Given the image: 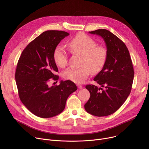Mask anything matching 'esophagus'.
<instances>
[{
    "instance_id": "34e87169",
    "label": "esophagus",
    "mask_w": 149,
    "mask_h": 149,
    "mask_svg": "<svg viewBox=\"0 0 149 149\" xmlns=\"http://www.w3.org/2000/svg\"><path fill=\"white\" fill-rule=\"evenodd\" d=\"M77 87H78V88L80 89H81L83 88L82 85H80V84H77Z\"/></svg>"
}]
</instances>
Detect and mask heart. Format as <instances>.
I'll list each match as a JSON object with an SVG mask.
<instances>
[{
    "mask_svg": "<svg viewBox=\"0 0 149 149\" xmlns=\"http://www.w3.org/2000/svg\"><path fill=\"white\" fill-rule=\"evenodd\" d=\"M69 51L72 54L82 56L81 67L69 68L63 75L66 80L76 83H82L92 73L95 74L103 69L107 57V49L103 46H97L93 39L84 33H79L68 43ZM56 65L64 68L68 63V54L63 47L57 46L53 52Z\"/></svg>",
    "mask_w": 149,
    "mask_h": 149,
    "instance_id": "b5f03b06",
    "label": "heart"
}]
</instances>
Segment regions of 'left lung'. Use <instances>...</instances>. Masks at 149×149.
I'll return each mask as SVG.
<instances>
[{"mask_svg":"<svg viewBox=\"0 0 149 149\" xmlns=\"http://www.w3.org/2000/svg\"><path fill=\"white\" fill-rule=\"evenodd\" d=\"M89 33L103 38L107 57L104 67L93 79L101 88L93 84L86 86L91 96L84 109L93 115L104 116L116 112L127 98L132 89L134 70L127 46L118 37L104 29Z\"/></svg>","mask_w":149,"mask_h":149,"instance_id":"obj_1","label":"left lung"}]
</instances>
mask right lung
Here are the masks:
<instances>
[{
	"label": "right lung",
	"instance_id": "add662e5",
	"mask_svg": "<svg viewBox=\"0 0 149 149\" xmlns=\"http://www.w3.org/2000/svg\"><path fill=\"white\" fill-rule=\"evenodd\" d=\"M69 34L62 31H45L27 45L19 59L15 79L19 98L31 112L40 118H51L62 112L68 97L77 90L70 80L48 86L51 79L59 78L55 74L58 68L54 51Z\"/></svg>",
	"mask_w": 149,
	"mask_h": 149
}]
</instances>
